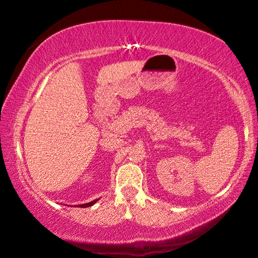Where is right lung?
Here are the masks:
<instances>
[{
  "label": "right lung",
  "instance_id": "add662e5",
  "mask_svg": "<svg viewBox=\"0 0 258 258\" xmlns=\"http://www.w3.org/2000/svg\"><path fill=\"white\" fill-rule=\"evenodd\" d=\"M98 200H94L92 202H89V203H84V205H79L78 207H82V208H86V207H90V206H93L94 203H96Z\"/></svg>",
  "mask_w": 258,
  "mask_h": 258
}]
</instances>
